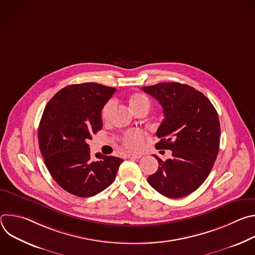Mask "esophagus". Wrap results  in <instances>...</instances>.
<instances>
[{
	"label": "esophagus",
	"instance_id": "obj_1",
	"mask_svg": "<svg viewBox=\"0 0 255 255\" xmlns=\"http://www.w3.org/2000/svg\"><path fill=\"white\" fill-rule=\"evenodd\" d=\"M127 157L128 158H140V157H142V154H140V153H133V154H128Z\"/></svg>",
	"mask_w": 255,
	"mask_h": 255
}]
</instances>
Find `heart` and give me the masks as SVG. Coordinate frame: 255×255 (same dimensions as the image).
Segmentation results:
<instances>
[{
	"label": "heart",
	"mask_w": 255,
	"mask_h": 255,
	"mask_svg": "<svg viewBox=\"0 0 255 255\" xmlns=\"http://www.w3.org/2000/svg\"><path fill=\"white\" fill-rule=\"evenodd\" d=\"M128 103L131 110L135 114L142 110L148 111L150 108L149 98L142 93L132 94L128 99ZM115 109H116V102L114 100L108 101L102 109V112H101L102 119L106 122L110 120L115 111ZM122 143L124 145V147L129 150H133V151L138 150L142 147V145L144 143V134L138 130H130L127 133H125V135L123 136Z\"/></svg>",
	"instance_id": "1"
}]
</instances>
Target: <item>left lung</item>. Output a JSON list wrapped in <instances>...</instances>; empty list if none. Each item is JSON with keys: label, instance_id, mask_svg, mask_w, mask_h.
I'll use <instances>...</instances> for the list:
<instances>
[{"label": "left lung", "instance_id": "obj_1", "mask_svg": "<svg viewBox=\"0 0 255 255\" xmlns=\"http://www.w3.org/2000/svg\"><path fill=\"white\" fill-rule=\"evenodd\" d=\"M142 90L163 109L155 147L172 152L165 161L154 155L159 165L148 183L167 198L186 197L204 183L215 163L221 135L219 117L210 100L188 85L162 83Z\"/></svg>", "mask_w": 255, "mask_h": 255}]
</instances>
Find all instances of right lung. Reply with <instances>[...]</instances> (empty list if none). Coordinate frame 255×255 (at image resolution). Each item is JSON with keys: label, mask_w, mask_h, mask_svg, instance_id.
Listing matches in <instances>:
<instances>
[{"label": "right lung", "mask_w": 255, "mask_h": 255, "mask_svg": "<svg viewBox=\"0 0 255 255\" xmlns=\"http://www.w3.org/2000/svg\"><path fill=\"white\" fill-rule=\"evenodd\" d=\"M116 92L95 83L70 85L46 105L39 128V148L56 183L78 197H93L113 184L123 159L97 153L88 141L103 127L101 112Z\"/></svg>", "instance_id": "add662e5"}]
</instances>
